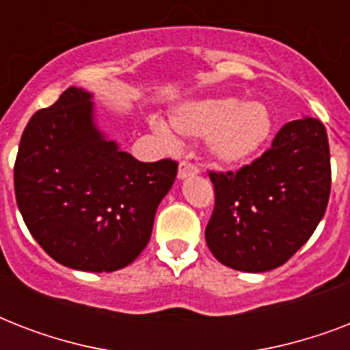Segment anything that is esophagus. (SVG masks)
Instances as JSON below:
<instances>
[{
    "label": "esophagus",
    "instance_id": "esophagus-1",
    "mask_svg": "<svg viewBox=\"0 0 350 350\" xmlns=\"http://www.w3.org/2000/svg\"><path fill=\"white\" fill-rule=\"evenodd\" d=\"M198 174V167L191 161H181L180 169H178V178L180 180H187V178H192V176Z\"/></svg>",
    "mask_w": 350,
    "mask_h": 350
}]
</instances>
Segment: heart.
I'll list each match as a JSON object with an SVG mask.
<instances>
[{"instance_id": "obj_1", "label": "heart", "mask_w": 350, "mask_h": 350, "mask_svg": "<svg viewBox=\"0 0 350 350\" xmlns=\"http://www.w3.org/2000/svg\"><path fill=\"white\" fill-rule=\"evenodd\" d=\"M176 134L205 137V148L214 163L239 167L249 163L271 139L274 120L263 101H241L236 96L202 98L181 103L170 112ZM156 131L167 142H174L165 125Z\"/></svg>"}]
</instances>
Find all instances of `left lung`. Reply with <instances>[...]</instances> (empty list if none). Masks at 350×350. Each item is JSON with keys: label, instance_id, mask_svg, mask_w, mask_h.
Wrapping results in <instances>:
<instances>
[{"label": "left lung", "instance_id": "1", "mask_svg": "<svg viewBox=\"0 0 350 350\" xmlns=\"http://www.w3.org/2000/svg\"><path fill=\"white\" fill-rule=\"evenodd\" d=\"M213 216L205 239L214 258L243 272L283 265L307 243L331 194V152L323 123L288 121L272 147L238 172H208Z\"/></svg>", "mask_w": 350, "mask_h": 350}]
</instances>
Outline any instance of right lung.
Segmentation results:
<instances>
[{
	"label": "right lung",
	"instance_id": "add662e5",
	"mask_svg": "<svg viewBox=\"0 0 350 350\" xmlns=\"http://www.w3.org/2000/svg\"><path fill=\"white\" fill-rule=\"evenodd\" d=\"M178 163L137 161L98 129L92 94L68 87L30 118L14 165L19 213L52 260L85 272L142 254Z\"/></svg>",
	"mask_w": 350,
	"mask_h": 350
}]
</instances>
